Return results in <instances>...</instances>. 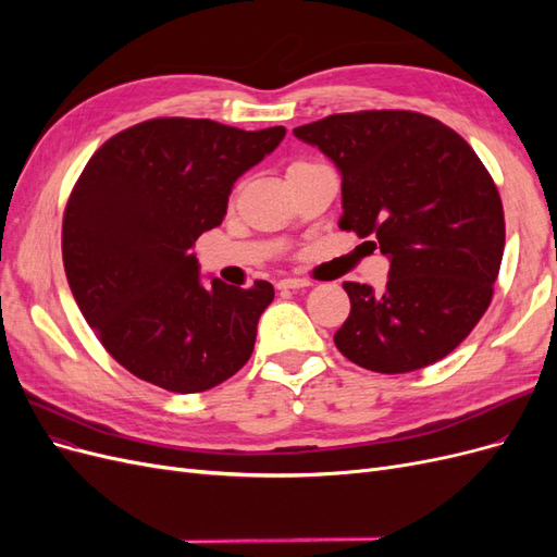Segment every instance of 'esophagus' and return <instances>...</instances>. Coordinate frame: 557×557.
I'll use <instances>...</instances> for the list:
<instances>
[{
	"instance_id": "1",
	"label": "esophagus",
	"mask_w": 557,
	"mask_h": 557,
	"mask_svg": "<svg viewBox=\"0 0 557 557\" xmlns=\"http://www.w3.org/2000/svg\"><path fill=\"white\" fill-rule=\"evenodd\" d=\"M309 285H313V283L307 278H281L276 283V288L278 290H299V288H309Z\"/></svg>"
}]
</instances>
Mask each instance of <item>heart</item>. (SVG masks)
<instances>
[{
    "instance_id": "heart-1",
    "label": "heart",
    "mask_w": 557,
    "mask_h": 557,
    "mask_svg": "<svg viewBox=\"0 0 557 557\" xmlns=\"http://www.w3.org/2000/svg\"><path fill=\"white\" fill-rule=\"evenodd\" d=\"M311 166H315V164H311V162H293L290 166H288V172H285V174H288V176H293V174H299V172H305V170H311Z\"/></svg>"
}]
</instances>
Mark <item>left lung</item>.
I'll return each mask as SVG.
<instances>
[{
    "instance_id": "left-lung-1",
    "label": "left lung",
    "mask_w": 557,
    "mask_h": 557,
    "mask_svg": "<svg viewBox=\"0 0 557 557\" xmlns=\"http://www.w3.org/2000/svg\"><path fill=\"white\" fill-rule=\"evenodd\" d=\"M293 132L342 174L339 227L374 234L391 260L383 293L344 283L336 348L379 374L446 358L491 307L504 252L502 199L479 156L413 111L334 113Z\"/></svg>"
}]
</instances>
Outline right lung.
<instances>
[{"label": "right lung", "mask_w": 557, "mask_h": 557, "mask_svg": "<svg viewBox=\"0 0 557 557\" xmlns=\"http://www.w3.org/2000/svg\"><path fill=\"white\" fill-rule=\"evenodd\" d=\"M207 117L117 132L83 170L62 221V260L97 339L137 379L205 393L248 362L274 285L201 283L193 246L223 223L232 185L283 141Z\"/></svg>", "instance_id": "right-lung-1"}]
</instances>
